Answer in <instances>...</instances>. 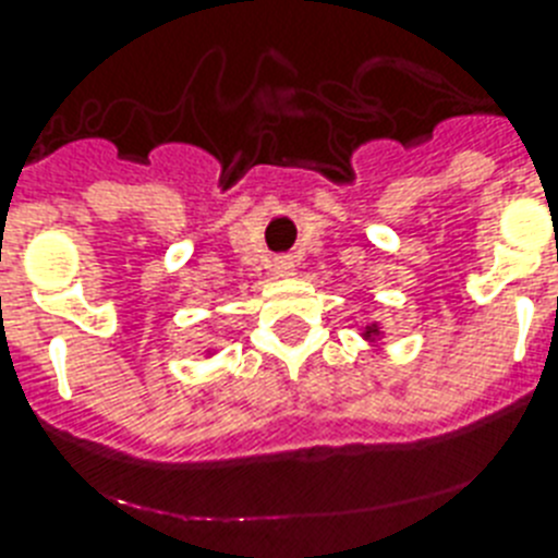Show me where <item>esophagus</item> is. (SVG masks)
Wrapping results in <instances>:
<instances>
[{"mask_svg":"<svg viewBox=\"0 0 558 558\" xmlns=\"http://www.w3.org/2000/svg\"><path fill=\"white\" fill-rule=\"evenodd\" d=\"M292 271H294V257L287 255L275 260V275H278V278H289Z\"/></svg>","mask_w":558,"mask_h":558,"instance_id":"34e87169","label":"esophagus"}]
</instances>
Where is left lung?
I'll use <instances>...</instances> for the list:
<instances>
[{
  "label": "left lung",
  "mask_w": 558,
  "mask_h": 558,
  "mask_svg": "<svg viewBox=\"0 0 558 558\" xmlns=\"http://www.w3.org/2000/svg\"><path fill=\"white\" fill-rule=\"evenodd\" d=\"M360 337H363L368 345H377V340L383 337L380 320H372V323H366V326H360Z\"/></svg>",
  "instance_id": "obj_1"
}]
</instances>
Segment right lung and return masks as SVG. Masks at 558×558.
<instances>
[{"label": "right lung", "mask_w": 558, "mask_h": 558, "mask_svg": "<svg viewBox=\"0 0 558 558\" xmlns=\"http://www.w3.org/2000/svg\"><path fill=\"white\" fill-rule=\"evenodd\" d=\"M204 354H207V357H213V354H215V349H207V351H204Z\"/></svg>", "instance_id": "add662e5"}]
</instances>
